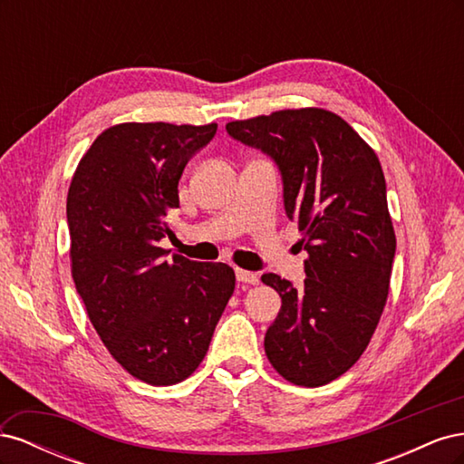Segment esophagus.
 Instances as JSON below:
<instances>
[{
	"label": "esophagus",
	"instance_id": "obj_1",
	"mask_svg": "<svg viewBox=\"0 0 464 464\" xmlns=\"http://www.w3.org/2000/svg\"><path fill=\"white\" fill-rule=\"evenodd\" d=\"M236 278L237 283H244V285H259V276L256 273H249L244 269H236Z\"/></svg>",
	"mask_w": 464,
	"mask_h": 464
}]
</instances>
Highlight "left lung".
I'll return each mask as SVG.
<instances>
[{
	"label": "left lung",
	"instance_id": "left-lung-1",
	"mask_svg": "<svg viewBox=\"0 0 464 464\" xmlns=\"http://www.w3.org/2000/svg\"><path fill=\"white\" fill-rule=\"evenodd\" d=\"M227 131L275 160L285 210L307 251L304 288L275 273L261 276L283 300L265 354L294 385H327L363 354L387 302L397 240L382 164L341 116L323 108L236 120Z\"/></svg>",
	"mask_w": 464,
	"mask_h": 464
}]
</instances>
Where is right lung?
I'll use <instances>...</instances> for the list:
<instances>
[{
    "mask_svg": "<svg viewBox=\"0 0 464 464\" xmlns=\"http://www.w3.org/2000/svg\"><path fill=\"white\" fill-rule=\"evenodd\" d=\"M217 123H120L94 139L67 193L72 275L108 353L149 385L203 362L236 286L232 266L162 249L178 181Z\"/></svg>",
    "mask_w": 464,
    "mask_h": 464,
    "instance_id": "obj_1",
    "label": "right lung"
}]
</instances>
